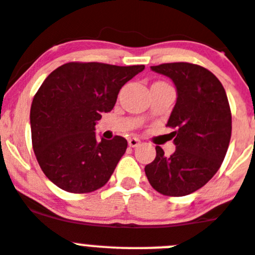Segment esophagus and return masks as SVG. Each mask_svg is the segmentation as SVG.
Returning a JSON list of instances; mask_svg holds the SVG:
<instances>
[{"label":"esophagus","instance_id":"1","mask_svg":"<svg viewBox=\"0 0 255 255\" xmlns=\"http://www.w3.org/2000/svg\"><path fill=\"white\" fill-rule=\"evenodd\" d=\"M139 143H141V141L138 138H136V137L128 138V144H129L130 147H137V146H139Z\"/></svg>","mask_w":255,"mask_h":255}]
</instances>
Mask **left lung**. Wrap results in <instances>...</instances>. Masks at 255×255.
Instances as JSON below:
<instances>
[{
  "instance_id": "left-lung-1",
  "label": "left lung",
  "mask_w": 255,
  "mask_h": 255,
  "mask_svg": "<svg viewBox=\"0 0 255 255\" xmlns=\"http://www.w3.org/2000/svg\"><path fill=\"white\" fill-rule=\"evenodd\" d=\"M175 85L176 103L167 119L174 129L175 151L144 166L148 182L159 193L182 197L193 193L221 166L231 138V112L221 82L212 72L187 62L151 66Z\"/></svg>"
}]
</instances>
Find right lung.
Masks as SVG:
<instances>
[{"label":"right lung","mask_w":255,"mask_h":255,"mask_svg":"<svg viewBox=\"0 0 255 255\" xmlns=\"http://www.w3.org/2000/svg\"><path fill=\"white\" fill-rule=\"evenodd\" d=\"M143 70V65L70 62L44 80L31 103V141L53 184L70 193H89L111 179L127 139L99 141L95 126L102 113L113 109L123 85Z\"/></svg>","instance_id":"obj_1"}]
</instances>
